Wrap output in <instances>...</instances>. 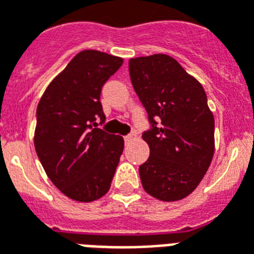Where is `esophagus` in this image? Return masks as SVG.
Returning a JSON list of instances; mask_svg holds the SVG:
<instances>
[{
	"label": "esophagus",
	"instance_id": "esophagus-1",
	"mask_svg": "<svg viewBox=\"0 0 254 254\" xmlns=\"http://www.w3.org/2000/svg\"><path fill=\"white\" fill-rule=\"evenodd\" d=\"M132 140H133V135H126V136H125L126 144H127V143H129V141H132Z\"/></svg>",
	"mask_w": 254,
	"mask_h": 254
}]
</instances>
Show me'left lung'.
Masks as SVG:
<instances>
[{
	"label": "left lung",
	"instance_id": "1",
	"mask_svg": "<svg viewBox=\"0 0 254 254\" xmlns=\"http://www.w3.org/2000/svg\"><path fill=\"white\" fill-rule=\"evenodd\" d=\"M128 68L151 123L141 135L149 147V158L139 167L141 186L163 201L182 200L196 190L215 152V119L207 94L166 54L132 58Z\"/></svg>",
	"mask_w": 254,
	"mask_h": 254
}]
</instances>
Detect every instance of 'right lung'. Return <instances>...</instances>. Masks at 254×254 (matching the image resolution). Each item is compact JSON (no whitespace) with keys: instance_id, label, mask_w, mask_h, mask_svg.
<instances>
[{"instance_id":"add662e5","label":"right lung","mask_w":254,"mask_h":254,"mask_svg":"<svg viewBox=\"0 0 254 254\" xmlns=\"http://www.w3.org/2000/svg\"><path fill=\"white\" fill-rule=\"evenodd\" d=\"M123 60L83 50L52 80L37 107L35 152L53 184L75 201L109 192L125 140L98 128L106 121L100 92Z\"/></svg>"}]
</instances>
